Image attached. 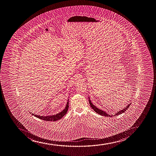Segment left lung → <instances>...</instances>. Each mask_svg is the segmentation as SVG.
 <instances>
[{
  "mask_svg": "<svg viewBox=\"0 0 156 156\" xmlns=\"http://www.w3.org/2000/svg\"><path fill=\"white\" fill-rule=\"evenodd\" d=\"M89 98V101L90 105L91 106V107H92V108L93 109V110H94L95 112L96 113H98V114H99V115H104V116H106H106H107V117H112V115H108V114H107V112H104V111H103V110H101V109H98V108H97L95 105H93V104L92 103L91 100H90V98ZM130 105H131V104H129L126 108L123 109L122 110H119L118 112L115 113V115H114V116L119 115H120V114H122V113H123V112H125L128 109L129 106H130Z\"/></svg>",
  "mask_w": 156,
  "mask_h": 156,
  "instance_id": "1",
  "label": "left lung"
}]
</instances>
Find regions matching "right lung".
I'll return each mask as SVG.
<instances>
[{"instance_id":"right-lung-1","label":"right lung","mask_w":156,"mask_h":156,"mask_svg":"<svg viewBox=\"0 0 156 156\" xmlns=\"http://www.w3.org/2000/svg\"><path fill=\"white\" fill-rule=\"evenodd\" d=\"M68 99L67 102L66 106H65V108L64 110H62L61 112H59L58 114H56L55 115H49V116H40V115H36L34 114H32L33 115L35 116L36 117L39 118V119L44 120V121H56L58 120H60L65 115V114H66L67 112L68 109L69 107V101Z\"/></svg>"}]
</instances>
